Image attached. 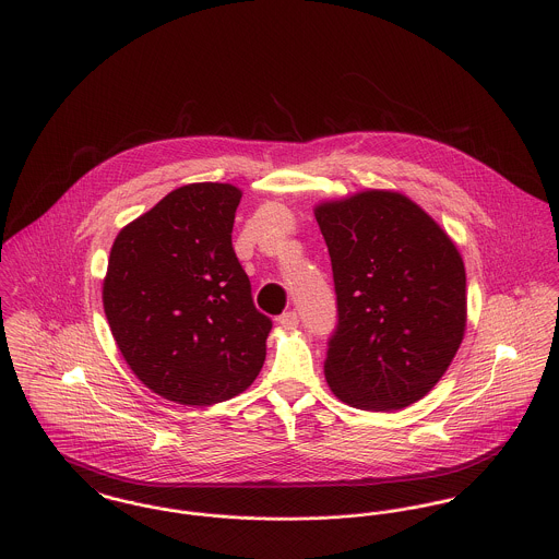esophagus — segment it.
Returning <instances> with one entry per match:
<instances>
[{"instance_id": "1", "label": "esophagus", "mask_w": 559, "mask_h": 559, "mask_svg": "<svg viewBox=\"0 0 559 559\" xmlns=\"http://www.w3.org/2000/svg\"><path fill=\"white\" fill-rule=\"evenodd\" d=\"M298 313L296 311H287V313H283V316H278V324L283 326V329H296L298 326Z\"/></svg>"}]
</instances>
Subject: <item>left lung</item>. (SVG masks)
<instances>
[{"label": "left lung", "instance_id": "1", "mask_svg": "<svg viewBox=\"0 0 559 559\" xmlns=\"http://www.w3.org/2000/svg\"><path fill=\"white\" fill-rule=\"evenodd\" d=\"M336 294L326 382L362 411L421 400L466 326L464 263L445 230L400 192L367 190L316 207Z\"/></svg>", "mask_w": 559, "mask_h": 559}]
</instances>
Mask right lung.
Here are the masks:
<instances>
[{"label": "right lung", "instance_id": "right-lung-1", "mask_svg": "<svg viewBox=\"0 0 559 559\" xmlns=\"http://www.w3.org/2000/svg\"><path fill=\"white\" fill-rule=\"evenodd\" d=\"M241 192L173 190L114 239L104 309L131 371L157 395L212 406L246 391L272 320L257 311L230 233Z\"/></svg>", "mask_w": 559, "mask_h": 559}]
</instances>
